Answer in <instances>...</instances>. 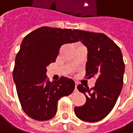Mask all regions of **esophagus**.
Segmentation results:
<instances>
[{
    "mask_svg": "<svg viewBox=\"0 0 133 133\" xmlns=\"http://www.w3.org/2000/svg\"><path fill=\"white\" fill-rule=\"evenodd\" d=\"M78 82H75V90H77V86H78Z\"/></svg>",
    "mask_w": 133,
    "mask_h": 133,
    "instance_id": "obj_1",
    "label": "esophagus"
}]
</instances>
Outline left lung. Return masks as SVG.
<instances>
[{"label":"left lung","instance_id":"8db88e82","mask_svg":"<svg viewBox=\"0 0 133 133\" xmlns=\"http://www.w3.org/2000/svg\"><path fill=\"white\" fill-rule=\"evenodd\" d=\"M74 31L88 49L86 76L96 78L95 85L91 89L78 85L87 101L84 105L75 107V113L81 120L96 122L113 109L123 87L125 66L120 48L106 35Z\"/></svg>","mask_w":133,"mask_h":133}]
</instances>
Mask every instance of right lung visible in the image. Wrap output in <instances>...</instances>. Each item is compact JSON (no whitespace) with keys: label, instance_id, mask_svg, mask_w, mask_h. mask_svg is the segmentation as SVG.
I'll list each match as a JSON object with an SVG mask.
<instances>
[{"label":"right lung","instance_id":"add662e5","mask_svg":"<svg viewBox=\"0 0 133 133\" xmlns=\"http://www.w3.org/2000/svg\"><path fill=\"white\" fill-rule=\"evenodd\" d=\"M79 40L69 29L43 26L22 41L15 58L13 79L24 112L36 121H47L56 114L58 101L75 89L73 80L61 77L50 82L46 66L55 62L60 48Z\"/></svg>","mask_w":133,"mask_h":133}]
</instances>
